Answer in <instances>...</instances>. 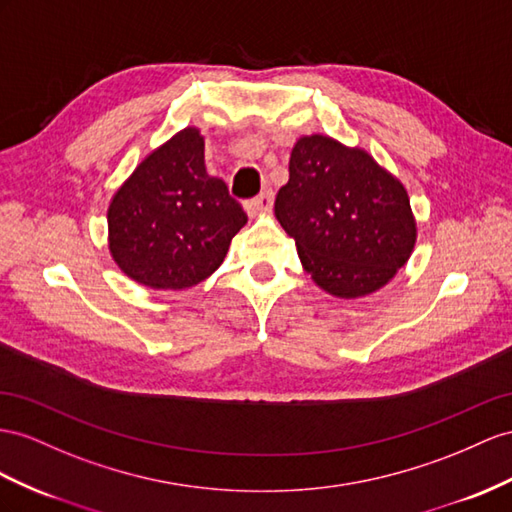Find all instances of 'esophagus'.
I'll use <instances>...</instances> for the list:
<instances>
[{
	"instance_id": "1",
	"label": "esophagus",
	"mask_w": 512,
	"mask_h": 512,
	"mask_svg": "<svg viewBox=\"0 0 512 512\" xmlns=\"http://www.w3.org/2000/svg\"><path fill=\"white\" fill-rule=\"evenodd\" d=\"M272 201H274V194H272V190H264L261 194H257L255 199H251V201L246 203V212H251V214L270 212Z\"/></svg>"
}]
</instances>
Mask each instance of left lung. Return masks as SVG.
Wrapping results in <instances>:
<instances>
[{
	"label": "left lung",
	"mask_w": 512,
	"mask_h": 512,
	"mask_svg": "<svg viewBox=\"0 0 512 512\" xmlns=\"http://www.w3.org/2000/svg\"><path fill=\"white\" fill-rule=\"evenodd\" d=\"M274 214L322 290L357 298L383 287L415 246L402 183L361 149L329 136L300 138Z\"/></svg>",
	"instance_id": "obj_1"
}]
</instances>
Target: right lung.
Wrapping results in <instances>:
<instances>
[{"label": "right lung", "mask_w": 512, "mask_h": 512, "mask_svg": "<svg viewBox=\"0 0 512 512\" xmlns=\"http://www.w3.org/2000/svg\"><path fill=\"white\" fill-rule=\"evenodd\" d=\"M203 147L199 129L179 131L134 170L108 209L114 261L153 290L207 279L246 225L225 181L207 175Z\"/></svg>", "instance_id": "right-lung-1"}]
</instances>
